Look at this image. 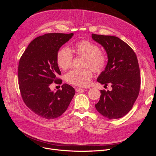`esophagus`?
I'll use <instances>...</instances> for the list:
<instances>
[{
	"label": "esophagus",
	"mask_w": 156,
	"mask_h": 156,
	"mask_svg": "<svg viewBox=\"0 0 156 156\" xmlns=\"http://www.w3.org/2000/svg\"><path fill=\"white\" fill-rule=\"evenodd\" d=\"M75 90H76V92H81V91H83V90H84V89L77 87V88H75Z\"/></svg>",
	"instance_id": "1"
}]
</instances>
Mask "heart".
I'll return each mask as SVG.
<instances>
[{"instance_id":"obj_1","label":"heart","mask_w":156,"mask_h":156,"mask_svg":"<svg viewBox=\"0 0 156 156\" xmlns=\"http://www.w3.org/2000/svg\"><path fill=\"white\" fill-rule=\"evenodd\" d=\"M73 52L78 56L84 57L83 69H74L66 75L68 83L73 85L86 87L90 83L93 76L91 68L94 71L100 73L104 70L107 64V57L101 51L100 47L95 43L88 40H81L74 44ZM73 55L70 49L64 47L57 54V62L59 66L63 70H67L73 66Z\"/></svg>"}]
</instances>
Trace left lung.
<instances>
[{
	"instance_id": "obj_1",
	"label": "left lung",
	"mask_w": 156,
	"mask_h": 156,
	"mask_svg": "<svg viewBox=\"0 0 156 156\" xmlns=\"http://www.w3.org/2000/svg\"><path fill=\"white\" fill-rule=\"evenodd\" d=\"M108 54V61L97 78L111 91L101 90L100 100L95 105L97 111L108 119H118L131 110L136 100L140 87V68L133 49L117 37L92 34ZM105 87V86H104Z\"/></svg>"
}]
</instances>
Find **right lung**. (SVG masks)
<instances>
[{
    "label": "right lung",
    "instance_id": "1",
    "mask_svg": "<svg viewBox=\"0 0 156 156\" xmlns=\"http://www.w3.org/2000/svg\"><path fill=\"white\" fill-rule=\"evenodd\" d=\"M73 34H47L32 40L19 62L18 76L22 99L27 107L38 116L47 119L59 117L66 111L75 94L68 84L62 90L52 91L53 82L61 84L57 78L61 71L57 54Z\"/></svg>",
    "mask_w": 156,
    "mask_h": 156
}]
</instances>
